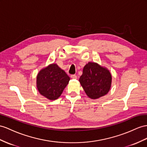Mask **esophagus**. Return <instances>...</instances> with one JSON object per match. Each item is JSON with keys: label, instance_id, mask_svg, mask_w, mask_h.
<instances>
[{"label": "esophagus", "instance_id": "obj_1", "mask_svg": "<svg viewBox=\"0 0 147 147\" xmlns=\"http://www.w3.org/2000/svg\"><path fill=\"white\" fill-rule=\"evenodd\" d=\"M71 78L72 79H74V80H76V79H77V76H76L75 74H73V75H71Z\"/></svg>", "mask_w": 147, "mask_h": 147}]
</instances>
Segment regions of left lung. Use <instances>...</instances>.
<instances>
[{
	"label": "left lung",
	"instance_id": "obj_1",
	"mask_svg": "<svg viewBox=\"0 0 147 147\" xmlns=\"http://www.w3.org/2000/svg\"><path fill=\"white\" fill-rule=\"evenodd\" d=\"M79 81L89 98L97 99L109 91L112 75L106 67L97 63L89 62L84 66Z\"/></svg>",
	"mask_w": 147,
	"mask_h": 147
}]
</instances>
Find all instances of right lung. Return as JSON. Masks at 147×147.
<instances>
[{
    "mask_svg": "<svg viewBox=\"0 0 147 147\" xmlns=\"http://www.w3.org/2000/svg\"><path fill=\"white\" fill-rule=\"evenodd\" d=\"M70 78L56 63L41 69L36 76V88L49 100L57 99L69 83Z\"/></svg>",
    "mask_w": 147,
    "mask_h": 147,
    "instance_id": "obj_1",
    "label": "right lung"
}]
</instances>
